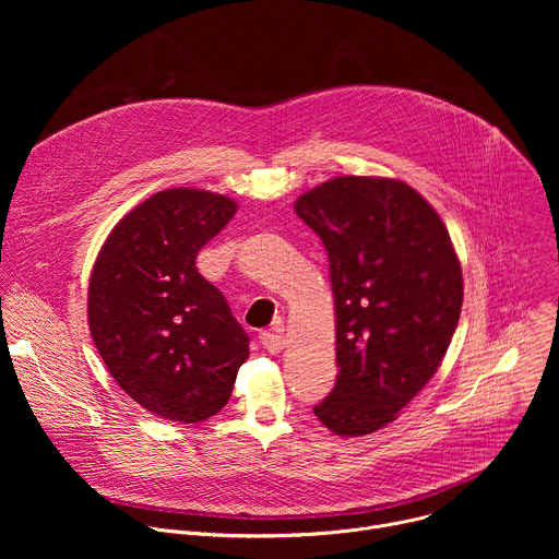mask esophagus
<instances>
[{
    "instance_id": "1",
    "label": "esophagus",
    "mask_w": 559,
    "mask_h": 559,
    "mask_svg": "<svg viewBox=\"0 0 559 559\" xmlns=\"http://www.w3.org/2000/svg\"><path fill=\"white\" fill-rule=\"evenodd\" d=\"M261 345L270 352V354H281L285 347V338L276 332H263L261 334Z\"/></svg>"
}]
</instances>
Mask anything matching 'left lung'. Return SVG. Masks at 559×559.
Wrapping results in <instances>:
<instances>
[{
    "mask_svg": "<svg viewBox=\"0 0 559 559\" xmlns=\"http://www.w3.org/2000/svg\"><path fill=\"white\" fill-rule=\"evenodd\" d=\"M321 236L336 307L332 393L313 407L336 436H367L438 371L462 309V270L438 212L412 186L338 177L298 197Z\"/></svg>",
    "mask_w": 559,
    "mask_h": 559,
    "instance_id": "1",
    "label": "left lung"
}]
</instances>
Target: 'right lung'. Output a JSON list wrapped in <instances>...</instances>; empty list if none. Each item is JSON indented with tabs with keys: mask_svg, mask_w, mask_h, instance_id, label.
<instances>
[{
	"mask_svg": "<svg viewBox=\"0 0 559 559\" xmlns=\"http://www.w3.org/2000/svg\"><path fill=\"white\" fill-rule=\"evenodd\" d=\"M236 214L225 194L156 192L110 231L88 285V325L117 384L145 412L201 423L229 401L250 338L197 270Z\"/></svg>",
	"mask_w": 559,
	"mask_h": 559,
	"instance_id": "obj_1",
	"label": "right lung"
}]
</instances>
